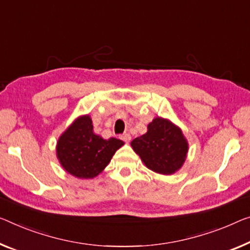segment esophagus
<instances>
[{
    "instance_id": "1",
    "label": "esophagus",
    "mask_w": 250,
    "mask_h": 250,
    "mask_svg": "<svg viewBox=\"0 0 250 250\" xmlns=\"http://www.w3.org/2000/svg\"><path fill=\"white\" fill-rule=\"evenodd\" d=\"M120 138H121V139L124 140V141H125V143H128V141L131 140V136H130L129 133H124V135L120 136Z\"/></svg>"
}]
</instances>
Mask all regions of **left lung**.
I'll use <instances>...</instances> for the list:
<instances>
[{
  "instance_id": "left-lung-1",
  "label": "left lung",
  "mask_w": 250,
  "mask_h": 250,
  "mask_svg": "<svg viewBox=\"0 0 250 250\" xmlns=\"http://www.w3.org/2000/svg\"><path fill=\"white\" fill-rule=\"evenodd\" d=\"M147 132L131 141V147L149 169L172 175L183 166L188 145L182 130L164 118H155Z\"/></svg>"
}]
</instances>
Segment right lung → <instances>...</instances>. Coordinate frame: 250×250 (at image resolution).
Segmentation results:
<instances>
[{"label": "right lung", "mask_w": 250, "mask_h": 250, "mask_svg": "<svg viewBox=\"0 0 250 250\" xmlns=\"http://www.w3.org/2000/svg\"><path fill=\"white\" fill-rule=\"evenodd\" d=\"M124 141L103 139L93 131L89 115L77 118L57 143V158L67 173L78 178H93L102 172Z\"/></svg>", "instance_id": "obj_1"}]
</instances>
